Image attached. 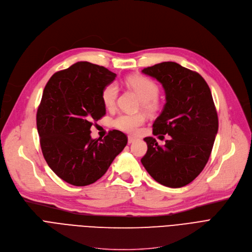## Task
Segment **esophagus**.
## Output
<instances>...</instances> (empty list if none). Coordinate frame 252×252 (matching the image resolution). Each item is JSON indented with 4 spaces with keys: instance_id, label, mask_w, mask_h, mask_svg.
Listing matches in <instances>:
<instances>
[{
    "instance_id": "34e87169",
    "label": "esophagus",
    "mask_w": 252,
    "mask_h": 252,
    "mask_svg": "<svg viewBox=\"0 0 252 252\" xmlns=\"http://www.w3.org/2000/svg\"><path fill=\"white\" fill-rule=\"evenodd\" d=\"M136 141H137V139H136V138H133V137H128V138H127V142H128V144H131V143L136 142Z\"/></svg>"
}]
</instances>
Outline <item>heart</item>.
<instances>
[{"label":"heart","instance_id":"heart-1","mask_svg":"<svg viewBox=\"0 0 252 252\" xmlns=\"http://www.w3.org/2000/svg\"><path fill=\"white\" fill-rule=\"evenodd\" d=\"M127 87L135 91L143 101L144 108L149 112H155L161 107L159 95V86L148 77L144 76H131L126 80ZM119 95V86L112 82L107 84L101 92V100L104 106L108 109H112L115 106L116 98ZM145 122V116L142 113H122L117 115L113 126L115 128L127 133L136 132Z\"/></svg>","mask_w":252,"mask_h":252}]
</instances>
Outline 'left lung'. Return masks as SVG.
Here are the masks:
<instances>
[{
  "mask_svg": "<svg viewBox=\"0 0 252 252\" xmlns=\"http://www.w3.org/2000/svg\"><path fill=\"white\" fill-rule=\"evenodd\" d=\"M159 81L166 103L153 124V133L169 137L163 146L147 137L143 166L162 186L177 189L190 183L205 168L218 132V114L205 79L174 62L142 71Z\"/></svg>",
  "mask_w": 252,
  "mask_h": 252,
  "instance_id": "left-lung-1",
  "label": "left lung"
}]
</instances>
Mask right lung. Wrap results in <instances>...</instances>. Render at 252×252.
<instances>
[{"instance_id": "1", "label": "right lung", "mask_w": 252, "mask_h": 252, "mask_svg": "<svg viewBox=\"0 0 252 252\" xmlns=\"http://www.w3.org/2000/svg\"><path fill=\"white\" fill-rule=\"evenodd\" d=\"M116 74L104 66L78 62L55 73L46 83L36 114L43 157L60 178L85 187L102 177L127 144L113 129L92 139L91 126L105 115L101 92Z\"/></svg>"}]
</instances>
